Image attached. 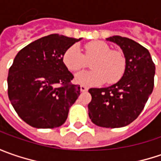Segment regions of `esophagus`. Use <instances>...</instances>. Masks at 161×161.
Segmentation results:
<instances>
[{"label":"esophagus","instance_id":"obj_1","mask_svg":"<svg viewBox=\"0 0 161 161\" xmlns=\"http://www.w3.org/2000/svg\"><path fill=\"white\" fill-rule=\"evenodd\" d=\"M87 90H88V88H87L86 86H83V85L80 86V91H81V92H85V91H87Z\"/></svg>","mask_w":161,"mask_h":161}]
</instances>
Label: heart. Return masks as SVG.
<instances>
[{
  "mask_svg": "<svg viewBox=\"0 0 161 161\" xmlns=\"http://www.w3.org/2000/svg\"><path fill=\"white\" fill-rule=\"evenodd\" d=\"M84 55L80 47L73 45L64 53L63 62L71 72H77L87 65V61H92L90 68L93 71H83L76 74L78 84L91 86L104 83H114L119 80L125 71V58L118 51H112L111 47L101 41H92L83 47Z\"/></svg>",
  "mask_w": 161,
  "mask_h": 161,
  "instance_id": "obj_1",
  "label": "heart"
}]
</instances>
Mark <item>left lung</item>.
<instances>
[{"mask_svg": "<svg viewBox=\"0 0 161 161\" xmlns=\"http://www.w3.org/2000/svg\"><path fill=\"white\" fill-rule=\"evenodd\" d=\"M119 46L125 58V71L115 84L91 88L89 116L93 124L119 128L131 124L141 114L154 86L155 64L150 52L137 42L120 36L107 38Z\"/></svg>", "mask_w": 161, "mask_h": 161, "instance_id": "obj_1", "label": "left lung"}]
</instances>
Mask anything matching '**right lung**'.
<instances>
[{
    "label": "right lung",
    "mask_w": 161,
    "mask_h": 161,
    "mask_svg": "<svg viewBox=\"0 0 161 161\" xmlns=\"http://www.w3.org/2000/svg\"><path fill=\"white\" fill-rule=\"evenodd\" d=\"M82 38L52 34L17 53L8 74V96L17 114L36 128H55L67 119L80 86L63 62L65 51Z\"/></svg>",
    "instance_id": "1"
}]
</instances>
